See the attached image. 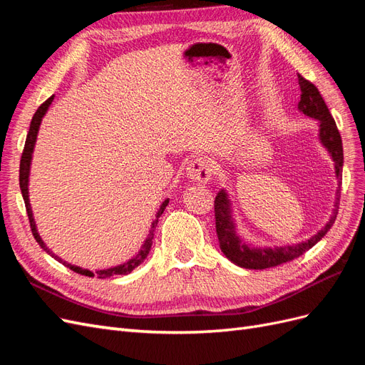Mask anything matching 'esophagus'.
Wrapping results in <instances>:
<instances>
[{
  "label": "esophagus",
  "mask_w": 365,
  "mask_h": 365,
  "mask_svg": "<svg viewBox=\"0 0 365 365\" xmlns=\"http://www.w3.org/2000/svg\"><path fill=\"white\" fill-rule=\"evenodd\" d=\"M213 165L207 163L204 158H195L187 165V178L197 182H208L213 176Z\"/></svg>",
  "instance_id": "obj_1"
}]
</instances>
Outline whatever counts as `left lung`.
<instances>
[{"label": "left lung", "mask_w": 365, "mask_h": 365, "mask_svg": "<svg viewBox=\"0 0 365 365\" xmlns=\"http://www.w3.org/2000/svg\"><path fill=\"white\" fill-rule=\"evenodd\" d=\"M298 85H300V90H302L298 109H300V113H303L304 115L318 120L319 141H322V145L327 149L330 157H332L335 163V173H336L338 182L341 185L344 155H342V141H341V135L338 132L335 120L332 114L329 113V108L326 106L322 94L318 91V88L312 82L306 81L303 76L298 74ZM339 193L341 190L338 187L334 213L330 215L329 222L311 239L300 242V244L297 245L257 248V247H251L245 244V242H242V239L237 236L233 212H231V202L228 200L227 192L222 189L216 195V200H215V217H216V233L219 239V247L228 260L237 264V267L247 268V269H267L272 267H279V264L286 262H291L297 257H300L302 254H304L307 250H311L317 242H319L326 236L330 227L334 225L338 215V208H339L338 207Z\"/></svg>", "instance_id": "8db88e82"}]
</instances>
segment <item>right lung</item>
<instances>
[{
  "instance_id": "obj_1",
  "label": "right lung",
  "mask_w": 365,
  "mask_h": 365,
  "mask_svg": "<svg viewBox=\"0 0 365 365\" xmlns=\"http://www.w3.org/2000/svg\"><path fill=\"white\" fill-rule=\"evenodd\" d=\"M54 96L48 97L46 102H43L39 108L38 111L35 113V115H33L31 118V123H30V129H29V134H27V138H26V145H24V150H23V157H21V163H19V187H21V193H23V197H24V202H26V210H27V216H29V222H30V228H31V233L33 236H35L36 242L39 244V247L47 251L51 257L56 259L58 262H61L62 264H65V267L70 268L71 271L77 272V274H82V275H88V277H94V275H97V279H106V277H111V275H126L129 272L134 271L140 263H143V260H145L148 257V254L150 251V247H152V239H153V231H155V227L158 224V217L163 215L164 208L168 207L169 204V200H164V202L161 204L158 213H157V219L153 220L152 222V227L149 230V235L145 240V244L141 245V250L135 254L134 257L129 259L128 262L121 263V264H117V267L114 268H108V269H98L96 272L90 271V269H83L81 267H76V264H71L68 262L62 260L61 257H58L56 254L51 252L50 248H47V245L43 244V240L41 239L38 230H36V222L35 219H33V212H31V207H30V200H29V175H30V164H31V153H33V149H35V143H36V137H38V130H39V126H41V121H42V117L46 115V113L48 111V106L51 105Z\"/></svg>"
}]
</instances>
